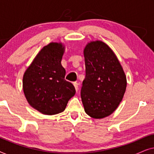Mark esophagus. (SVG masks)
I'll return each mask as SVG.
<instances>
[{"instance_id": "esophagus-1", "label": "esophagus", "mask_w": 154, "mask_h": 154, "mask_svg": "<svg viewBox=\"0 0 154 154\" xmlns=\"http://www.w3.org/2000/svg\"><path fill=\"white\" fill-rule=\"evenodd\" d=\"M73 85H74L75 89L77 92L78 90H79V84H78V83H76V82H74V83H73Z\"/></svg>"}]
</instances>
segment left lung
I'll return each mask as SVG.
<instances>
[{
	"label": "left lung",
	"instance_id": "1",
	"mask_svg": "<svg viewBox=\"0 0 154 154\" xmlns=\"http://www.w3.org/2000/svg\"><path fill=\"white\" fill-rule=\"evenodd\" d=\"M83 54L86 74L81 89L82 102L88 116L103 119L118 108L127 79L116 55L104 42L88 43Z\"/></svg>",
	"mask_w": 154,
	"mask_h": 154
}]
</instances>
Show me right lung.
I'll return each instance as SVG.
<instances>
[{"label":"right lung","mask_w":154,"mask_h":154,"mask_svg":"<svg viewBox=\"0 0 154 154\" xmlns=\"http://www.w3.org/2000/svg\"><path fill=\"white\" fill-rule=\"evenodd\" d=\"M65 46L52 42L35 57L23 75V91L29 105L45 115H55L66 109L75 90L64 79L62 66Z\"/></svg>","instance_id":"add662e5"}]
</instances>
